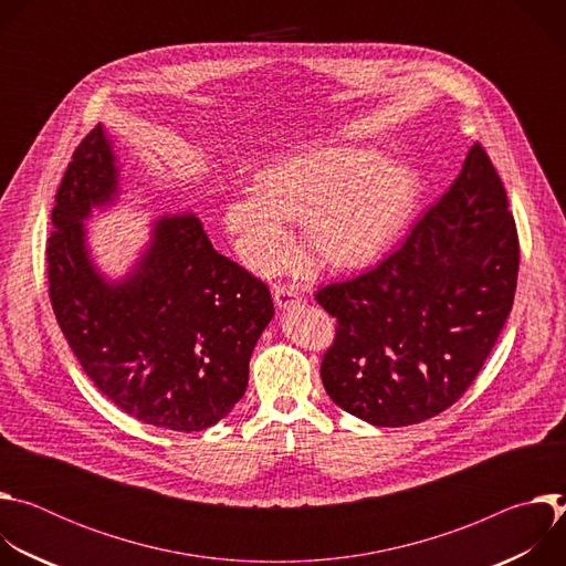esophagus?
I'll use <instances>...</instances> for the list:
<instances>
[{"label":"esophagus","instance_id":"34e87169","mask_svg":"<svg viewBox=\"0 0 566 566\" xmlns=\"http://www.w3.org/2000/svg\"><path fill=\"white\" fill-rule=\"evenodd\" d=\"M273 297H275V304L280 308H289V306H293L302 300V293L295 284H275L273 286Z\"/></svg>","mask_w":566,"mask_h":566}]
</instances>
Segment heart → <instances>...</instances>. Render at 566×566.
Here are the masks:
<instances>
[{
  "mask_svg": "<svg viewBox=\"0 0 566 566\" xmlns=\"http://www.w3.org/2000/svg\"><path fill=\"white\" fill-rule=\"evenodd\" d=\"M421 177L408 160L374 147L325 145L284 156L255 177L253 195L234 197L223 228L244 264L275 271L293 247L284 221H302L311 251L354 269L380 255L412 217Z\"/></svg>",
  "mask_w": 566,
  "mask_h": 566,
  "instance_id": "heart-1",
  "label": "heart"
}]
</instances>
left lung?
I'll list each match as a JSON object with an SVG mask.
<instances>
[{
  "label": "left lung",
  "instance_id": "1",
  "mask_svg": "<svg viewBox=\"0 0 566 566\" xmlns=\"http://www.w3.org/2000/svg\"><path fill=\"white\" fill-rule=\"evenodd\" d=\"M520 241L504 184L474 143L450 190L376 269L315 293L336 317L319 365L345 412L400 428L472 385L511 313Z\"/></svg>",
  "mask_w": 566,
  "mask_h": 566
}]
</instances>
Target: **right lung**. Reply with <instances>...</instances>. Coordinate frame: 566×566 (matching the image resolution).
<instances>
[{"label": "right lung", "instance_id": "right-lung-1", "mask_svg": "<svg viewBox=\"0 0 566 566\" xmlns=\"http://www.w3.org/2000/svg\"><path fill=\"white\" fill-rule=\"evenodd\" d=\"M116 197V156L98 125L75 147L51 212L55 319L85 374L125 415L206 430L247 391L251 354L273 317L269 286L219 255L192 212L160 217L127 277L105 280L83 221Z\"/></svg>", "mask_w": 566, "mask_h": 566}]
</instances>
